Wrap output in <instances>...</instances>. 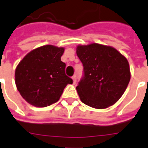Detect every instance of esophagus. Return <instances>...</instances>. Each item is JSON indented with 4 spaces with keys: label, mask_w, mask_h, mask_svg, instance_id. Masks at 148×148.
Wrapping results in <instances>:
<instances>
[{
    "label": "esophagus",
    "mask_w": 148,
    "mask_h": 148,
    "mask_svg": "<svg viewBox=\"0 0 148 148\" xmlns=\"http://www.w3.org/2000/svg\"><path fill=\"white\" fill-rule=\"evenodd\" d=\"M72 79H73V82H74V84L76 83V75H74L73 77H72Z\"/></svg>",
    "instance_id": "1"
}]
</instances>
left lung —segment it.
Instances as JSON below:
<instances>
[{"label": "left lung", "mask_w": 148, "mask_h": 148, "mask_svg": "<svg viewBox=\"0 0 148 148\" xmlns=\"http://www.w3.org/2000/svg\"><path fill=\"white\" fill-rule=\"evenodd\" d=\"M76 53L84 71L76 87L82 102L96 109L114 105L131 79L127 58L113 47L97 43L77 45Z\"/></svg>", "instance_id": "obj_1"}]
</instances>
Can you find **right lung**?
<instances>
[{
    "mask_svg": "<svg viewBox=\"0 0 148 148\" xmlns=\"http://www.w3.org/2000/svg\"><path fill=\"white\" fill-rule=\"evenodd\" d=\"M63 47L43 45L24 57L15 71L17 90L27 103L45 107L59 100L67 84L73 80L66 75L61 61Z\"/></svg>",
    "mask_w": 148,
    "mask_h": 148,
    "instance_id": "add662e5",
    "label": "right lung"
}]
</instances>
